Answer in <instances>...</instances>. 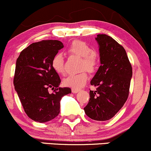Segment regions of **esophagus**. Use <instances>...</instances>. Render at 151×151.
Segmentation results:
<instances>
[{
	"label": "esophagus",
	"mask_w": 151,
	"mask_h": 151,
	"mask_svg": "<svg viewBox=\"0 0 151 151\" xmlns=\"http://www.w3.org/2000/svg\"><path fill=\"white\" fill-rule=\"evenodd\" d=\"M72 91L73 93H77L78 91H79V89H72Z\"/></svg>",
	"instance_id": "34e87169"
}]
</instances>
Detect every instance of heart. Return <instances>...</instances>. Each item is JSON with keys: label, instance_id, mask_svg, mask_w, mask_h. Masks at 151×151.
<instances>
[{"label": "heart", "instance_id": "1", "mask_svg": "<svg viewBox=\"0 0 151 151\" xmlns=\"http://www.w3.org/2000/svg\"><path fill=\"white\" fill-rule=\"evenodd\" d=\"M67 52L70 55L81 58V70H87L93 72L97 68L99 64L98 55L93 51L92 48L87 43L81 40H74L68 47ZM52 66L54 70L60 74H65V58L62 53L55 54L52 60ZM88 79L85 70L77 74H71L64 79L65 86L72 89H79L85 84Z\"/></svg>", "mask_w": 151, "mask_h": 151}]
</instances>
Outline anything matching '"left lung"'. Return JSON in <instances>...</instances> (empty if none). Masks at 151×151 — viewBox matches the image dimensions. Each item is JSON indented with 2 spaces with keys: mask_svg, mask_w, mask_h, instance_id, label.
I'll list each match as a JSON object with an SVG mask.
<instances>
[{
  "mask_svg": "<svg viewBox=\"0 0 151 151\" xmlns=\"http://www.w3.org/2000/svg\"><path fill=\"white\" fill-rule=\"evenodd\" d=\"M101 66L91 81L96 87L89 91V101L84 108L90 119L107 121L122 108L129 97L132 67L124 47L105 34L97 35Z\"/></svg>",
  "mask_w": 151,
  "mask_h": 151,
  "instance_id": "8db88e82",
  "label": "left lung"
}]
</instances>
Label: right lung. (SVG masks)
<instances>
[{
    "label": "right lung",
    "mask_w": 151,
    "mask_h": 151,
    "mask_svg": "<svg viewBox=\"0 0 151 151\" xmlns=\"http://www.w3.org/2000/svg\"><path fill=\"white\" fill-rule=\"evenodd\" d=\"M63 47L59 40L40 41L24 49L17 59L13 84L24 111L35 121L44 123L58 116L62 97L72 92L70 88L59 87L61 79L52 66L53 57Z\"/></svg>",
    "instance_id": "obj_1"
}]
</instances>
